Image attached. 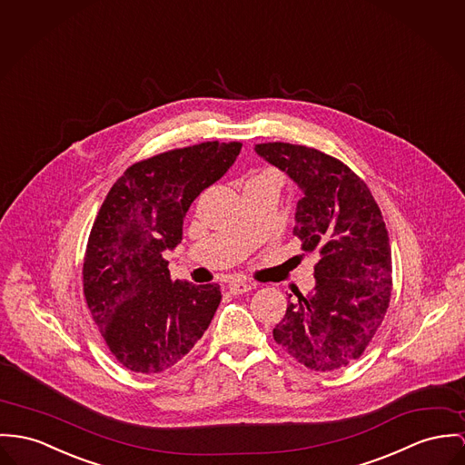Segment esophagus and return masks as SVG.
<instances>
[{"instance_id":"esophagus-1","label":"esophagus","mask_w":465,"mask_h":465,"mask_svg":"<svg viewBox=\"0 0 465 465\" xmlns=\"http://www.w3.org/2000/svg\"><path fill=\"white\" fill-rule=\"evenodd\" d=\"M226 288H228V292L233 293V295H242V293L250 292L251 288H254V285L250 283V282H232Z\"/></svg>"}]
</instances>
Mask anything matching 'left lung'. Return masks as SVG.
<instances>
[{"instance_id":"left-lung-1","label":"left lung","mask_w":465,"mask_h":465,"mask_svg":"<svg viewBox=\"0 0 465 465\" xmlns=\"http://www.w3.org/2000/svg\"><path fill=\"white\" fill-rule=\"evenodd\" d=\"M254 150L299 185L293 233L302 250L321 254L313 292L288 301L272 336L310 370L349 366L362 356L390 306L391 248L382 213L368 185L336 157L280 142Z\"/></svg>"}]
</instances>
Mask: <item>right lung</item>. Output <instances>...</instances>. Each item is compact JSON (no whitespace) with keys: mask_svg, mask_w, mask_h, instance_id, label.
Returning a JSON list of instances; mask_svg holds the SVG:
<instances>
[{"mask_svg":"<svg viewBox=\"0 0 465 465\" xmlns=\"http://www.w3.org/2000/svg\"><path fill=\"white\" fill-rule=\"evenodd\" d=\"M241 148H175L134 163L107 193L88 237L83 290L109 352L131 371L172 368L214 319L219 285L173 282L163 252L182 241L191 203L228 172Z\"/></svg>","mask_w":465,"mask_h":465,"instance_id":"right-lung-1","label":"right lung"}]
</instances>
